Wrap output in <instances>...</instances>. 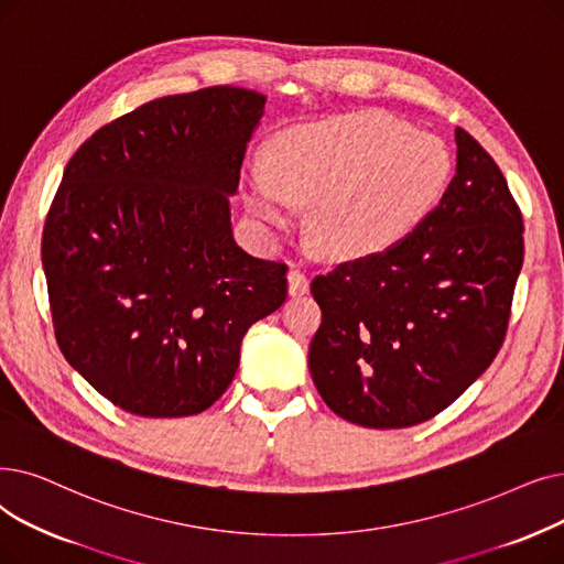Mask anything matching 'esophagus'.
Returning a JSON list of instances; mask_svg holds the SVG:
<instances>
[{
  "label": "esophagus",
  "mask_w": 564,
  "mask_h": 564,
  "mask_svg": "<svg viewBox=\"0 0 564 564\" xmlns=\"http://www.w3.org/2000/svg\"><path fill=\"white\" fill-rule=\"evenodd\" d=\"M288 295L290 297H302L308 292V279L304 272H300V269H290L288 272Z\"/></svg>",
  "instance_id": "1"
}]
</instances>
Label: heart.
Returning a JSON list of instances; mask_svg holds the SVG:
<instances>
[{"label":"heart","instance_id":"heart-1","mask_svg":"<svg viewBox=\"0 0 564 564\" xmlns=\"http://www.w3.org/2000/svg\"><path fill=\"white\" fill-rule=\"evenodd\" d=\"M269 159L243 175L249 212L285 228L295 207L313 205V243L332 258L397 247L435 209L452 175L443 142L378 110L290 129Z\"/></svg>","mask_w":564,"mask_h":564}]
</instances>
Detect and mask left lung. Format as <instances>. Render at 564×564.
Returning <instances> with one entry per match:
<instances>
[{"label": "left lung", "instance_id": "left-lung-1", "mask_svg": "<svg viewBox=\"0 0 564 564\" xmlns=\"http://www.w3.org/2000/svg\"><path fill=\"white\" fill-rule=\"evenodd\" d=\"M523 264V218L496 161L456 129V175L397 247L315 276L308 371L366 429L422 424L496 359Z\"/></svg>", "mask_w": 564, "mask_h": 564}]
</instances>
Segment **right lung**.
Wrapping results in <instances>:
<instances>
[{
    "label": "right lung",
    "mask_w": 564,
    "mask_h": 564,
    "mask_svg": "<svg viewBox=\"0 0 564 564\" xmlns=\"http://www.w3.org/2000/svg\"><path fill=\"white\" fill-rule=\"evenodd\" d=\"M264 104L230 85L163 96L96 131L64 170L41 243L55 336L138 417L216 403L243 334L285 302V264L237 247L230 224Z\"/></svg>",
    "instance_id": "add662e5"
}]
</instances>
